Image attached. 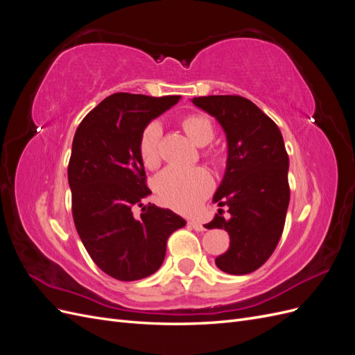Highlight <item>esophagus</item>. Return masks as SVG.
<instances>
[{
  "mask_svg": "<svg viewBox=\"0 0 355 355\" xmlns=\"http://www.w3.org/2000/svg\"><path fill=\"white\" fill-rule=\"evenodd\" d=\"M189 227L196 231H206V227L198 220H189Z\"/></svg>",
  "mask_w": 355,
  "mask_h": 355,
  "instance_id": "esophagus-1",
  "label": "esophagus"
}]
</instances>
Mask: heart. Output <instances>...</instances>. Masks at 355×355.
<instances>
[{"label":"heart","mask_w":355,"mask_h":355,"mask_svg":"<svg viewBox=\"0 0 355 355\" xmlns=\"http://www.w3.org/2000/svg\"><path fill=\"white\" fill-rule=\"evenodd\" d=\"M182 128L197 146H206L214 136L210 120L200 114L185 116L182 120ZM158 136L159 125L157 123L148 124L141 136L139 151L144 164L149 168L158 164ZM211 187L210 175L201 167H167L155 179V189L161 201L179 211L197 209L200 202L210 194Z\"/></svg>","instance_id":"obj_1"}]
</instances>
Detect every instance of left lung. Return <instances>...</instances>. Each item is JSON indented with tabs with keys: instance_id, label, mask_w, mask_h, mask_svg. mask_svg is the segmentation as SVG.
<instances>
[{
	"instance_id": "left-lung-1",
	"label": "left lung",
	"mask_w": 355,
	"mask_h": 355,
	"mask_svg": "<svg viewBox=\"0 0 355 355\" xmlns=\"http://www.w3.org/2000/svg\"><path fill=\"white\" fill-rule=\"evenodd\" d=\"M192 103L216 118L228 142L227 170L213 197L220 209L206 228L225 230L231 243L214 262L227 274H250L270 259L286 222L288 155L282 132L241 96H201Z\"/></svg>"
}]
</instances>
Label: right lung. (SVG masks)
<instances>
[{"label":"right lung","mask_w":355,"mask_h":355,"mask_svg":"<svg viewBox=\"0 0 355 355\" xmlns=\"http://www.w3.org/2000/svg\"><path fill=\"white\" fill-rule=\"evenodd\" d=\"M179 99L114 93L75 132L68 166L73 223L93 262L115 280L154 274L164 261L167 239L187 223L168 209L142 204L151 189L139 151L145 127ZM137 205L141 217L132 213Z\"/></svg>","instance_id":"1"}]
</instances>
